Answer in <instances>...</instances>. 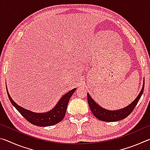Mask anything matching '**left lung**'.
I'll use <instances>...</instances> for the list:
<instances>
[{
  "mask_svg": "<svg viewBox=\"0 0 150 150\" xmlns=\"http://www.w3.org/2000/svg\"><path fill=\"white\" fill-rule=\"evenodd\" d=\"M144 89V81L140 93L132 103L124 108L116 110H110L105 109L98 105L87 93V101L88 106L94 116L98 120L104 122H116L126 118L133 111L140 98Z\"/></svg>",
  "mask_w": 150,
  "mask_h": 150,
  "instance_id": "left-lung-1",
  "label": "left lung"
}]
</instances>
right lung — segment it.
Here are the masks:
<instances>
[{
    "label": "right lung",
    "mask_w": 150,
    "mask_h": 150,
    "mask_svg": "<svg viewBox=\"0 0 150 150\" xmlns=\"http://www.w3.org/2000/svg\"><path fill=\"white\" fill-rule=\"evenodd\" d=\"M76 88L71 90L67 93L63 95L60 100L58 101L57 105L52 110L43 113H37L34 112L30 111L22 108V106L18 105L12 99L8 92V89L6 91L8 93V96L11 103L12 104L16 110L21 114L22 116H24L25 119L34 125L38 126H50L54 125L59 123L62 121L65 115L66 110L68 105L70 98L71 97L73 94L74 93Z\"/></svg>",
    "instance_id": "add662e5"
}]
</instances>
